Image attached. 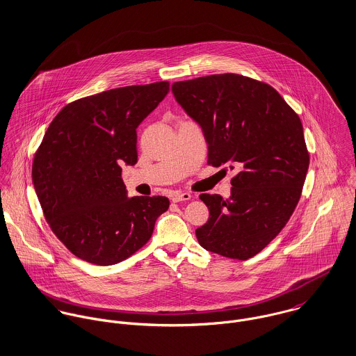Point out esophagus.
Here are the masks:
<instances>
[{
    "mask_svg": "<svg viewBox=\"0 0 356 356\" xmlns=\"http://www.w3.org/2000/svg\"><path fill=\"white\" fill-rule=\"evenodd\" d=\"M192 199V195L188 193V192H184V193H174L171 196V200L172 203H179V202H188Z\"/></svg>",
    "mask_w": 356,
    "mask_h": 356,
    "instance_id": "1",
    "label": "esophagus"
}]
</instances>
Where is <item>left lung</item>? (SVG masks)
Here are the masks:
<instances>
[{
    "label": "left lung",
    "mask_w": 356,
    "mask_h": 356,
    "mask_svg": "<svg viewBox=\"0 0 356 356\" xmlns=\"http://www.w3.org/2000/svg\"><path fill=\"white\" fill-rule=\"evenodd\" d=\"M172 93L202 126L208 164L237 171L230 200L200 195L209 218L197 240L247 260L280 234L300 200L309 164L302 120L274 88L238 74L175 82Z\"/></svg>",
    "instance_id": "left-lung-1"
}]
</instances>
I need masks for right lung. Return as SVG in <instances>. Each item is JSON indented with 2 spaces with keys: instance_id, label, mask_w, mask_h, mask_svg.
I'll return each instance as SVG.
<instances>
[{
  "instance_id": "right-lung-1",
  "label": "right lung",
  "mask_w": 356,
  "mask_h": 356,
  "mask_svg": "<svg viewBox=\"0 0 356 356\" xmlns=\"http://www.w3.org/2000/svg\"><path fill=\"white\" fill-rule=\"evenodd\" d=\"M170 82L111 89L67 104L33 160V182L54 236L76 257L116 264L141 250L164 196L127 197L122 167L137 163V127Z\"/></svg>"
}]
</instances>
